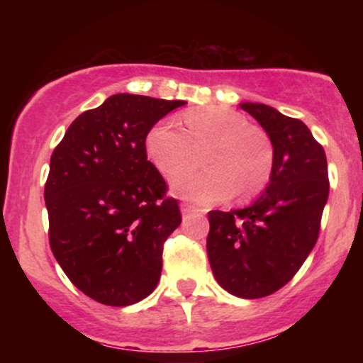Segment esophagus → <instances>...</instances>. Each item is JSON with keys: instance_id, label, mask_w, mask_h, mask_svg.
<instances>
[{"instance_id": "obj_1", "label": "esophagus", "mask_w": 363, "mask_h": 363, "mask_svg": "<svg viewBox=\"0 0 363 363\" xmlns=\"http://www.w3.org/2000/svg\"><path fill=\"white\" fill-rule=\"evenodd\" d=\"M181 211H182V215H187V213H193V211H201V210H199L198 206L191 205V203H182Z\"/></svg>"}]
</instances>
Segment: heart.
Masks as SVG:
<instances>
[{
    "mask_svg": "<svg viewBox=\"0 0 363 363\" xmlns=\"http://www.w3.org/2000/svg\"><path fill=\"white\" fill-rule=\"evenodd\" d=\"M184 131L172 121H160L145 138L147 155L165 177L195 167L203 155L206 171L176 178L172 191L199 203H215L239 191L244 198L259 194L273 176L274 148L268 133L239 112L203 107L182 116Z\"/></svg>",
    "mask_w": 363,
    "mask_h": 363,
    "instance_id": "b5f03b06",
    "label": "heart"
}]
</instances>
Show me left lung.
Masks as SVG:
<instances>
[{"label":"left lung","mask_w":363,"mask_h":363,"mask_svg":"<svg viewBox=\"0 0 363 363\" xmlns=\"http://www.w3.org/2000/svg\"><path fill=\"white\" fill-rule=\"evenodd\" d=\"M239 106L272 140L273 176L251 206L208 213L206 252L222 289L240 298H261L286 285L318 242L329 194L328 162L301 119L266 104Z\"/></svg>","instance_id":"1"}]
</instances>
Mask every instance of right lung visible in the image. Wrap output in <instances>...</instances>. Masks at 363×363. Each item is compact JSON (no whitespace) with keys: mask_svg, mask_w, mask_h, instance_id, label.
<instances>
[{"mask_svg":"<svg viewBox=\"0 0 363 363\" xmlns=\"http://www.w3.org/2000/svg\"><path fill=\"white\" fill-rule=\"evenodd\" d=\"M184 104L116 94L78 116L54 148L44 189L49 244L94 301L131 306L160 280L164 242L182 218L145 138Z\"/></svg>","mask_w":363,"mask_h":363,"instance_id":"add662e5","label":"right lung"}]
</instances>
